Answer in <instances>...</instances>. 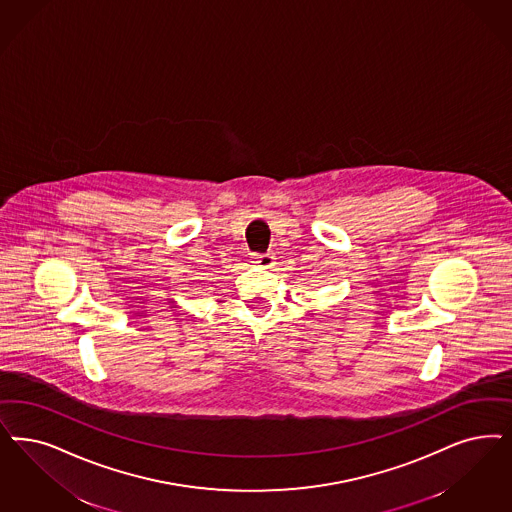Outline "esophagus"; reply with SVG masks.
Wrapping results in <instances>:
<instances>
[{
    "label": "esophagus",
    "mask_w": 512,
    "mask_h": 512,
    "mask_svg": "<svg viewBox=\"0 0 512 512\" xmlns=\"http://www.w3.org/2000/svg\"><path fill=\"white\" fill-rule=\"evenodd\" d=\"M251 263H255V265L261 266V268H270V266L274 265V257H272V253H253L251 255Z\"/></svg>",
    "instance_id": "esophagus-1"
}]
</instances>
